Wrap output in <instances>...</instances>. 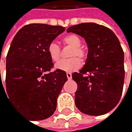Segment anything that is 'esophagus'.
Instances as JSON below:
<instances>
[{"mask_svg":"<svg viewBox=\"0 0 132 132\" xmlns=\"http://www.w3.org/2000/svg\"><path fill=\"white\" fill-rule=\"evenodd\" d=\"M67 77L68 80H70L72 78V74L70 73H67Z\"/></svg>","mask_w":132,"mask_h":132,"instance_id":"obj_1","label":"esophagus"}]
</instances>
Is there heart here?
Returning a JSON list of instances; mask_svg holds the SVG:
<instances>
[{"label": "heart", "mask_w": 132, "mask_h": 132, "mask_svg": "<svg viewBox=\"0 0 132 132\" xmlns=\"http://www.w3.org/2000/svg\"><path fill=\"white\" fill-rule=\"evenodd\" d=\"M63 43L67 46L73 47L71 50L69 56L71 59L67 60H62L55 65V67L58 70L65 71V72H73L76 70H78L81 67V62L78 59H85V51L84 49L81 47V39L78 35L75 34H70L67 36H65L62 39ZM47 52L53 62H58L61 57V50L59 45L54 43L51 42L47 47ZM76 57H78L76 58Z\"/></svg>", "instance_id": "1"}]
</instances>
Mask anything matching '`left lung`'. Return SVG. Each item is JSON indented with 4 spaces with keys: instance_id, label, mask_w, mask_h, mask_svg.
I'll return each mask as SVG.
<instances>
[{
    "instance_id": "8db88e82",
    "label": "left lung",
    "mask_w": 132,
    "mask_h": 132,
    "mask_svg": "<svg viewBox=\"0 0 132 132\" xmlns=\"http://www.w3.org/2000/svg\"><path fill=\"white\" fill-rule=\"evenodd\" d=\"M67 32L79 35L88 46L85 64L72 78L78 84L75 104L83 113L101 116L120 101L124 81V54L114 32L103 25L83 23Z\"/></svg>"
}]
</instances>
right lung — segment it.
Instances as JSON below:
<instances>
[{
  "mask_svg": "<svg viewBox=\"0 0 132 132\" xmlns=\"http://www.w3.org/2000/svg\"><path fill=\"white\" fill-rule=\"evenodd\" d=\"M65 31L62 26L25 25L15 35L6 57V90L34 120L52 116L57 98L67 81L65 71H51L48 45Z\"/></svg>",
  "mask_w": 132,
  "mask_h": 132,
  "instance_id": "add662e5",
  "label": "right lung"
}]
</instances>
